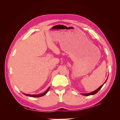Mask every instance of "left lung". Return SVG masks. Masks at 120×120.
<instances>
[{"instance_id":"1","label":"left lung","mask_w":120,"mask_h":120,"mask_svg":"<svg viewBox=\"0 0 120 120\" xmlns=\"http://www.w3.org/2000/svg\"><path fill=\"white\" fill-rule=\"evenodd\" d=\"M107 79H108V78H107ZM107 79H106V82H104V83H106V82H107ZM104 83L103 85H101V86H100L99 88L98 89H97L96 90H94V91H93V92H90V93H86V94H82V95H83V96H90V95H95V94H97L98 92L102 88V86H103V85H104Z\"/></svg>"}]
</instances>
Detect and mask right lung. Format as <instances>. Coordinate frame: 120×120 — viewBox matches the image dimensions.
<instances>
[{
    "label": "right lung",
    "mask_w": 120,
    "mask_h": 120,
    "mask_svg": "<svg viewBox=\"0 0 120 120\" xmlns=\"http://www.w3.org/2000/svg\"><path fill=\"white\" fill-rule=\"evenodd\" d=\"M49 88H50V87H49V88L48 89H47V90H46V91H45V92L43 93H42V94H39V95H30V94H24V93H23V94H24L25 95L27 96H28V97H42V96H43L45 95V94H46L47 93H48V92L49 91Z\"/></svg>",
    "instance_id": "1"
}]
</instances>
